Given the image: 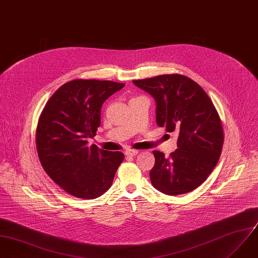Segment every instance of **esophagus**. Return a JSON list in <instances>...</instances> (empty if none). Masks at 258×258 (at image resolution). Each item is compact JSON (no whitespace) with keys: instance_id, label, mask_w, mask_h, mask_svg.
I'll list each match as a JSON object with an SVG mask.
<instances>
[{"instance_id":"34e87169","label":"esophagus","mask_w":258,"mask_h":258,"mask_svg":"<svg viewBox=\"0 0 258 258\" xmlns=\"http://www.w3.org/2000/svg\"><path fill=\"white\" fill-rule=\"evenodd\" d=\"M139 153V151L138 150H135V149H127V150H125V152H124V154L128 157H131V156H136L137 154Z\"/></svg>"}]
</instances>
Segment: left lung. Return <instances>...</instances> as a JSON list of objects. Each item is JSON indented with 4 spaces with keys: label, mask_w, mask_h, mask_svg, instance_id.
Here are the masks:
<instances>
[{
    "label": "left lung",
    "mask_w": 258,
    "mask_h": 258,
    "mask_svg": "<svg viewBox=\"0 0 258 258\" xmlns=\"http://www.w3.org/2000/svg\"><path fill=\"white\" fill-rule=\"evenodd\" d=\"M133 82L154 98L157 125L179 134L178 148L169 157L153 151L152 185L169 196L195 190L216 167L223 146V128L213 102L197 82L179 74Z\"/></svg>",
    "instance_id": "1"
}]
</instances>
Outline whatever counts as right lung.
Masks as SVG:
<instances>
[{
  "mask_svg": "<svg viewBox=\"0 0 258 258\" xmlns=\"http://www.w3.org/2000/svg\"><path fill=\"white\" fill-rule=\"evenodd\" d=\"M125 84L76 79L61 85L46 103L38 121L36 146L44 171L75 198L92 200L112 185L124 155L88 147L101 124L104 102Z\"/></svg>",
  "mask_w": 258,
  "mask_h": 258,
  "instance_id": "add662e5",
  "label": "right lung"
}]
</instances>
